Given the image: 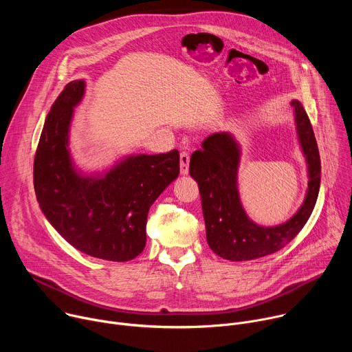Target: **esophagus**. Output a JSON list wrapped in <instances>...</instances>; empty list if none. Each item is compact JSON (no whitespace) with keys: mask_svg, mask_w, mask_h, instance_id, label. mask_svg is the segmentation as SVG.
Listing matches in <instances>:
<instances>
[{"mask_svg":"<svg viewBox=\"0 0 352 352\" xmlns=\"http://www.w3.org/2000/svg\"><path fill=\"white\" fill-rule=\"evenodd\" d=\"M179 170L182 175H186L189 173V153L182 152L179 155Z\"/></svg>","mask_w":352,"mask_h":352,"instance_id":"esophagus-1","label":"esophagus"}]
</instances>
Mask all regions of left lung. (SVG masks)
Returning <instances> with one entry per match:
<instances>
[{"mask_svg": "<svg viewBox=\"0 0 352 352\" xmlns=\"http://www.w3.org/2000/svg\"><path fill=\"white\" fill-rule=\"evenodd\" d=\"M291 106L299 146L308 164V189L304 204L285 223L263 227L245 213L238 192L241 147L231 133L210 135L190 157L189 174L199 185L208 243L223 259L239 262L272 255L291 242L312 214L320 188L319 148L302 104L292 100Z\"/></svg>", "mask_w": 352, "mask_h": 352, "instance_id": "obj_1", "label": "left lung"}]
</instances>
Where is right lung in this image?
<instances>
[{"mask_svg":"<svg viewBox=\"0 0 352 352\" xmlns=\"http://www.w3.org/2000/svg\"><path fill=\"white\" fill-rule=\"evenodd\" d=\"M85 80L69 82L47 114L33 164L38 206L80 252L113 262L135 259L146 245L150 206L179 174V153L131 155L104 173L83 174L69 150L74 109Z\"/></svg>","mask_w":352,"mask_h":352,"instance_id":"obj_1","label":"right lung"}]
</instances>
